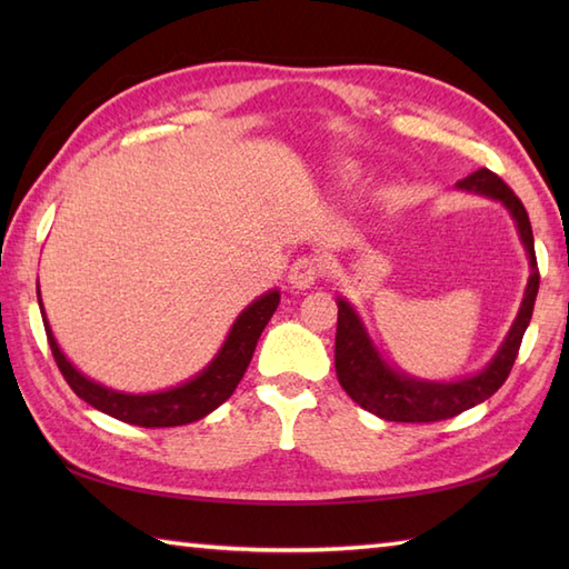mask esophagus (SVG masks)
<instances>
[{
  "mask_svg": "<svg viewBox=\"0 0 569 569\" xmlns=\"http://www.w3.org/2000/svg\"><path fill=\"white\" fill-rule=\"evenodd\" d=\"M322 259L312 257V253H303L298 257L288 271V281L293 283V288H310L312 283H318L322 278Z\"/></svg>",
  "mask_w": 569,
  "mask_h": 569,
  "instance_id": "34e87169",
  "label": "esophagus"
}]
</instances>
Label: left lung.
<instances>
[{
    "label": "left lung",
    "instance_id": "obj_1",
    "mask_svg": "<svg viewBox=\"0 0 569 569\" xmlns=\"http://www.w3.org/2000/svg\"><path fill=\"white\" fill-rule=\"evenodd\" d=\"M459 188L481 192V196L501 200L506 208L511 210L513 220L518 224V232L528 251L530 259V278L523 296L521 310L513 328L501 345L499 355L491 359V365L477 373V377L455 381V383H432V381H418L408 379L403 373L393 371L386 361L379 357L377 349L371 347L369 337L361 328L357 312L347 300H337V335H335V371L340 379L342 389L369 413L379 416L383 420L396 422H438L462 413V410L475 408L477 403L487 401L489 396L497 393L503 381L509 379L513 369V361L518 357V349L523 342V332L528 328L530 318H533V306L540 286V271L536 261V247H533V229H530L528 212L523 202L518 200L516 192L503 183V180L489 171V168H479L465 180H459Z\"/></svg>",
    "mask_w": 569,
    "mask_h": 569
}]
</instances>
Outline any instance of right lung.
Returning <instances> with one entry per match:
<instances>
[{"label": "right lung", "instance_id": "1", "mask_svg": "<svg viewBox=\"0 0 569 569\" xmlns=\"http://www.w3.org/2000/svg\"><path fill=\"white\" fill-rule=\"evenodd\" d=\"M278 300H281V296H278V291H271L261 296L257 303H251L244 312H241L237 322L232 325V332H229L220 355L214 357L212 365L204 369L200 377L178 386V389L147 393V396L119 393L112 389H104V386L94 383L90 379H84L58 349L53 332L46 322V316H43V325H46L48 345H51V352L60 373H63V379L68 381L70 389L76 391L84 403H90L92 408H98L102 413L112 416L117 420H124L129 426L176 428V426H186V422L204 418L210 410L222 406L227 398L234 393L237 383L241 381V377H244V371L253 357L259 337L273 316ZM39 306H41V298H39Z\"/></svg>", "mask_w": 569, "mask_h": 569}]
</instances>
